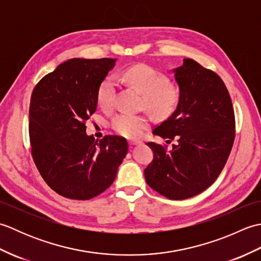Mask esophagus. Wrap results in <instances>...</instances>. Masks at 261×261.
Segmentation results:
<instances>
[{
  "instance_id": "34e87169",
  "label": "esophagus",
  "mask_w": 261,
  "mask_h": 261,
  "mask_svg": "<svg viewBox=\"0 0 261 261\" xmlns=\"http://www.w3.org/2000/svg\"><path fill=\"white\" fill-rule=\"evenodd\" d=\"M141 141L140 140H129V145L130 146H136V145H140Z\"/></svg>"
}]
</instances>
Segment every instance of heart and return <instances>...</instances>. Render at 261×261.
Here are the masks:
<instances>
[{
    "label": "heart",
    "mask_w": 261,
    "mask_h": 261,
    "mask_svg": "<svg viewBox=\"0 0 261 261\" xmlns=\"http://www.w3.org/2000/svg\"><path fill=\"white\" fill-rule=\"evenodd\" d=\"M121 79L142 94V105L156 118H167L179 103L180 91L174 83L166 82V77L145 65H136L125 69ZM116 82L107 76L98 85L96 101L98 107L109 111L113 108ZM149 126V119L143 114L119 113L112 120L113 130L126 138H138Z\"/></svg>",
    "instance_id": "obj_1"
}]
</instances>
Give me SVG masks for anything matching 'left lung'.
Here are the masks:
<instances>
[{"label": "left lung", "instance_id": "1", "mask_svg": "<svg viewBox=\"0 0 261 261\" xmlns=\"http://www.w3.org/2000/svg\"><path fill=\"white\" fill-rule=\"evenodd\" d=\"M173 71L179 103L152 134L176 143L170 150L147 143L153 160L145 177L162 195L185 199L206 190L221 174L233 146L236 121L230 94L218 74L191 58Z\"/></svg>", "mask_w": 261, "mask_h": 261}]
</instances>
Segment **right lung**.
Masks as SVG:
<instances>
[{"label":"right lung","instance_id":"obj_1","mask_svg":"<svg viewBox=\"0 0 261 261\" xmlns=\"http://www.w3.org/2000/svg\"><path fill=\"white\" fill-rule=\"evenodd\" d=\"M116 59L73 58L36 85L29 110L31 153L39 173L59 195L91 199L114 181L127 152L119 136L99 141L86 135L98 85Z\"/></svg>","mask_w":261,"mask_h":261}]
</instances>
